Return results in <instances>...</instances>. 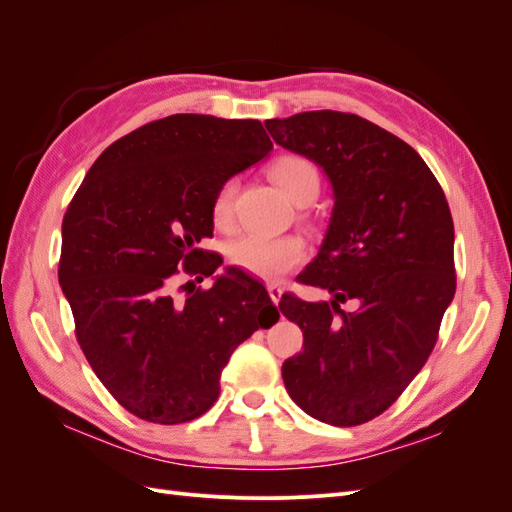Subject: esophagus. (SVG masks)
I'll return each mask as SVG.
<instances>
[{"label":"esophagus","mask_w":512,"mask_h":512,"mask_svg":"<svg viewBox=\"0 0 512 512\" xmlns=\"http://www.w3.org/2000/svg\"><path fill=\"white\" fill-rule=\"evenodd\" d=\"M267 290H269V297H271V301H273L275 305L282 301V294H284V290H282L280 286H277V284H269V286H267Z\"/></svg>","instance_id":"esophagus-1"}]
</instances>
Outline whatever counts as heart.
<instances>
[{
  "label": "heart",
  "instance_id": "1",
  "mask_svg": "<svg viewBox=\"0 0 512 512\" xmlns=\"http://www.w3.org/2000/svg\"><path fill=\"white\" fill-rule=\"evenodd\" d=\"M271 179L280 185L282 192L297 205H305L314 200L320 190L318 168L301 156H280L269 166ZM237 183L226 181L218 190L211 205V215L215 226L226 228L232 220V207H235ZM307 250L303 239L294 235L284 237H254L247 235L228 245L230 265L243 269L262 280H277V277L297 269L305 260Z\"/></svg>",
  "mask_w": 512,
  "mask_h": 512
}]
</instances>
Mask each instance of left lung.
I'll return each mask as SVG.
<instances>
[{
    "instance_id": "left-lung-1",
    "label": "left lung",
    "mask_w": 512,
    "mask_h": 512,
    "mask_svg": "<svg viewBox=\"0 0 512 512\" xmlns=\"http://www.w3.org/2000/svg\"><path fill=\"white\" fill-rule=\"evenodd\" d=\"M265 126L324 170L335 198L318 256L299 275L333 299L280 301L303 331V352L282 365L286 391L322 423L363 425L404 393L436 346L457 286L451 209L423 158L359 115L307 111ZM346 300L354 313L338 307Z\"/></svg>"
}]
</instances>
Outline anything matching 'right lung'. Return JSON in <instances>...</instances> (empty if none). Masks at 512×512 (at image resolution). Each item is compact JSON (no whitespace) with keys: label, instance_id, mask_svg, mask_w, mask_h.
Here are the masks:
<instances>
[{"label":"right lung","instance_id":"right-lung-1","mask_svg":"<svg viewBox=\"0 0 512 512\" xmlns=\"http://www.w3.org/2000/svg\"><path fill=\"white\" fill-rule=\"evenodd\" d=\"M271 149L258 119L170 115L106 147L72 198L59 286L91 369L143 421L205 414L230 354L280 318L265 286L235 267L209 291L174 297L179 274L202 281L222 265L200 247L213 237V198Z\"/></svg>","mask_w":512,"mask_h":512}]
</instances>
